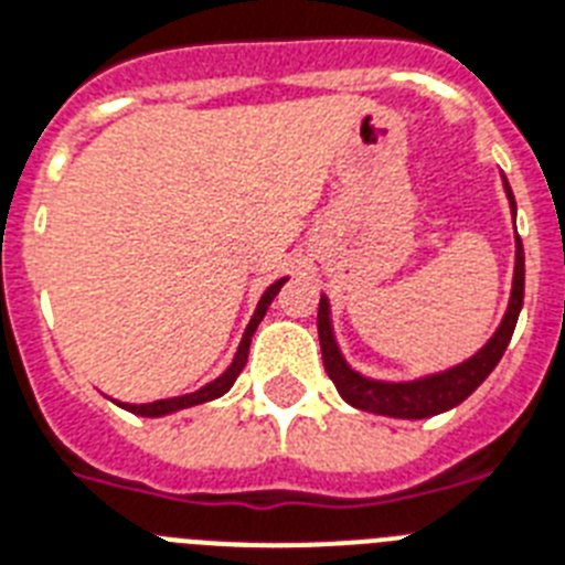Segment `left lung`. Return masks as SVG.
<instances>
[{
	"label": "left lung",
	"mask_w": 565,
	"mask_h": 565,
	"mask_svg": "<svg viewBox=\"0 0 565 565\" xmlns=\"http://www.w3.org/2000/svg\"><path fill=\"white\" fill-rule=\"evenodd\" d=\"M502 186L509 194L511 215L516 217V203L511 194L509 180L502 178ZM523 290H525V255L523 241L516 238V255H514V281H511V298L505 307L500 327L494 335L482 344L471 359L454 364L448 371L430 373V376L411 379V382H382V379L362 376L348 364V359L341 355L339 344H335L333 319H330V301L321 296L319 301V341H321V359H324L327 376L333 379L335 391L341 393V399L348 405L367 411V414L393 416V419H428V416L445 414L457 407L459 402H466L477 387L488 379V373L494 371L497 362L502 359L505 348H509L511 333L516 327V316L523 310Z\"/></svg>",
	"instance_id": "1"
}]
</instances>
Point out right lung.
<instances>
[{"instance_id":"add662e5","label":"right lung","mask_w":565,"mask_h":565,"mask_svg":"<svg viewBox=\"0 0 565 565\" xmlns=\"http://www.w3.org/2000/svg\"><path fill=\"white\" fill-rule=\"evenodd\" d=\"M284 281H287V278H278V281L269 284L267 290H264V296H260L258 307H255V312H253V319H249V324H246L244 339H241V344H238V353H235V359H232L230 367H226V371L221 373V376H217L215 382H210V385H203L201 391L183 393V396H172V399L149 402V405H129V402H117V405L126 407V411H131V414H137V416H151V419H158V416L178 414V411H186V407L203 405V402H212V399H217V396H224V393L230 391L232 385H235V379H238V373L244 371L246 355H249V341H253L255 330H258V324H260V319L267 316V307L273 305V298L278 296V290H281V287H284Z\"/></svg>"}]
</instances>
